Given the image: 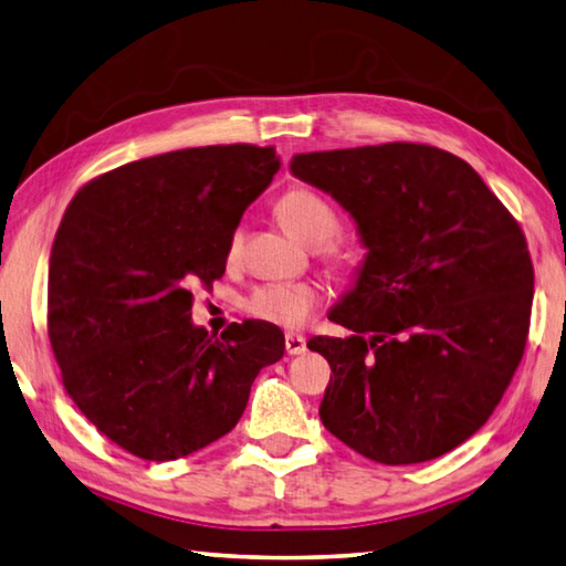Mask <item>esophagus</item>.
<instances>
[{"mask_svg":"<svg viewBox=\"0 0 566 566\" xmlns=\"http://www.w3.org/2000/svg\"><path fill=\"white\" fill-rule=\"evenodd\" d=\"M284 346H286V353H290V356H302V353L306 350V338L298 336V334H286Z\"/></svg>","mask_w":566,"mask_h":566,"instance_id":"obj_1","label":"esophagus"}]
</instances>
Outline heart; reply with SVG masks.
Here are the masks:
<instances>
[{
    "label": "heart",
    "mask_w": 566,
    "mask_h": 566,
    "mask_svg": "<svg viewBox=\"0 0 566 566\" xmlns=\"http://www.w3.org/2000/svg\"><path fill=\"white\" fill-rule=\"evenodd\" d=\"M274 213L280 223L306 245H321V254L336 272H353L358 264L356 252L336 240L340 218L334 203L316 193L314 188L292 186L276 198ZM242 250V230H232L228 238V260H238ZM321 294L308 282H268L254 286L245 298V312L252 318L268 321L282 328H296L316 312Z\"/></svg>",
    "instance_id": "obj_1"
}]
</instances>
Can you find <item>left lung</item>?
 Instances as JSON below:
<instances>
[{"label": "left lung", "instance_id": "obj_1", "mask_svg": "<svg viewBox=\"0 0 566 566\" xmlns=\"http://www.w3.org/2000/svg\"><path fill=\"white\" fill-rule=\"evenodd\" d=\"M292 174L334 196L368 248L328 316L353 336L306 343L334 373L321 422L387 467L457 449L525 353L535 270L517 220L467 161L429 144L296 154Z\"/></svg>", "mask_w": 566, "mask_h": 566}]
</instances>
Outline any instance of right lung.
Masks as SVG:
<instances>
[{"instance_id":"add662e5","label":"right lung","mask_w":566,"mask_h":566,"mask_svg":"<svg viewBox=\"0 0 566 566\" xmlns=\"http://www.w3.org/2000/svg\"><path fill=\"white\" fill-rule=\"evenodd\" d=\"M276 169L254 144L166 151L87 181L65 208L49 262L53 356L87 422L139 459L226 437L284 356L268 321L220 338L191 324L193 292L223 276L230 232Z\"/></svg>"}]
</instances>
